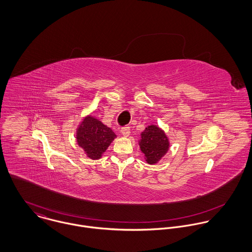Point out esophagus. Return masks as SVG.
Wrapping results in <instances>:
<instances>
[{"label": "esophagus", "instance_id": "1", "mask_svg": "<svg viewBox=\"0 0 252 252\" xmlns=\"http://www.w3.org/2000/svg\"><path fill=\"white\" fill-rule=\"evenodd\" d=\"M130 127L129 126H124L121 128V134L124 136V137H128L130 135Z\"/></svg>", "mask_w": 252, "mask_h": 252}]
</instances>
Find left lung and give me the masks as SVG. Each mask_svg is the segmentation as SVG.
<instances>
[{"label":"left lung","mask_w":252,"mask_h":252,"mask_svg":"<svg viewBox=\"0 0 252 252\" xmlns=\"http://www.w3.org/2000/svg\"><path fill=\"white\" fill-rule=\"evenodd\" d=\"M141 150L148 164L157 163L168 151L169 141L165 133L157 126L150 125L142 133Z\"/></svg>","instance_id":"8db88e82"}]
</instances>
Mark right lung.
Segmentation results:
<instances>
[{
	"label": "right lung",
	"mask_w": 252,
	"mask_h": 252,
	"mask_svg": "<svg viewBox=\"0 0 252 252\" xmlns=\"http://www.w3.org/2000/svg\"><path fill=\"white\" fill-rule=\"evenodd\" d=\"M116 135L93 116L83 119L76 132L77 144L91 159H99Z\"/></svg>",
	"instance_id": "add662e5"
}]
</instances>
